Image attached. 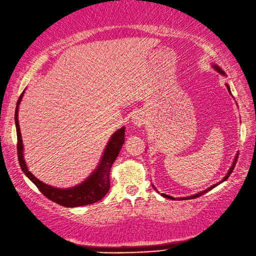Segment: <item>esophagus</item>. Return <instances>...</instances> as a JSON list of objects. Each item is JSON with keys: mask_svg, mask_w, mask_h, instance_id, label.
I'll return each mask as SVG.
<instances>
[{"mask_svg": "<svg viewBox=\"0 0 256 256\" xmlns=\"http://www.w3.org/2000/svg\"><path fill=\"white\" fill-rule=\"evenodd\" d=\"M132 122L134 126H137V127H142L146 124V117H144V112H138L134 114H132Z\"/></svg>", "mask_w": 256, "mask_h": 256, "instance_id": "34e87169", "label": "esophagus"}]
</instances>
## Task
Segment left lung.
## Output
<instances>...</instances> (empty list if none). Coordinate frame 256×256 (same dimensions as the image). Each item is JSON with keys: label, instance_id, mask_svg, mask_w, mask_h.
Segmentation results:
<instances>
[{"label": "left lung", "instance_id": "obj_1", "mask_svg": "<svg viewBox=\"0 0 256 256\" xmlns=\"http://www.w3.org/2000/svg\"><path fill=\"white\" fill-rule=\"evenodd\" d=\"M212 67H213V68H214L218 72H220V74L221 75H223V76H226V72H224V70H222V68H220V67H218V65H216V64H212ZM226 88H228V92H230V95H232V94H231V90H230V86H228V84H226ZM238 154H236V158H234V161H233V164H232V166H231V168L230 169H228V174H226V176H224V178L220 181V182H218V184H213V186H211L210 188H208V189H206V190H203V191H201V192H199V194H194V196H184V198H180V199L179 200H186V199H194V198H199L200 196H202V194H206V192L208 191H210V190H212L213 189V188H214V186H216L218 184H221V182H224V181H226L228 178V176H230V174H232V171H233V169H234V166H236V160H238ZM152 186H154V189L156 190V191H157V188H156L154 184H152ZM161 196H164V198H168V199H171V200H174V198H172V196H168V194H161Z\"/></svg>", "mask_w": 256, "mask_h": 256}]
</instances>
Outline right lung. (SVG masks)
<instances>
[{"mask_svg": "<svg viewBox=\"0 0 256 256\" xmlns=\"http://www.w3.org/2000/svg\"><path fill=\"white\" fill-rule=\"evenodd\" d=\"M24 92L20 94V96L16 104L15 109V126H16V134H18V156L20 169L23 170L25 176L38 188V190L43 194L48 199L52 200L57 204L64 206L67 208H75L87 204H92L99 200H102L107 194L110 188V180H109V174H110L112 166L114 161L118 157L119 151H120L122 144L124 142V127L118 129L109 139V142L104 150L102 159L99 161L97 168L92 172V174L88 178L82 181V184L75 186L67 188V189H60L44 184L38 180L30 172L26 166L23 154V140L20 134V124H18V107L22 102V97Z\"/></svg>", "mask_w": 256, "mask_h": 256, "instance_id": "add662e5", "label": "right lung"}]
</instances>
